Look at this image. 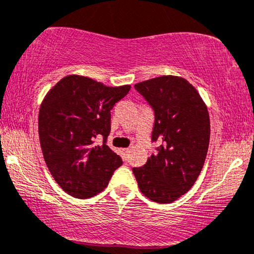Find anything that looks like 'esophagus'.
Wrapping results in <instances>:
<instances>
[{
	"instance_id": "obj_1",
	"label": "esophagus",
	"mask_w": 254,
	"mask_h": 254,
	"mask_svg": "<svg viewBox=\"0 0 254 254\" xmlns=\"http://www.w3.org/2000/svg\"><path fill=\"white\" fill-rule=\"evenodd\" d=\"M129 149H122V153H124V157L126 159L128 157V155H129Z\"/></svg>"
}]
</instances>
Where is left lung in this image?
Instances as JSON below:
<instances>
[{"label":"left lung","instance_id":"obj_1","mask_svg":"<svg viewBox=\"0 0 254 254\" xmlns=\"http://www.w3.org/2000/svg\"><path fill=\"white\" fill-rule=\"evenodd\" d=\"M134 89L155 113V152L133 168L142 194L156 203H172L194 185L210 141L207 108L189 81L163 75L139 82Z\"/></svg>","mask_w":254,"mask_h":254}]
</instances>
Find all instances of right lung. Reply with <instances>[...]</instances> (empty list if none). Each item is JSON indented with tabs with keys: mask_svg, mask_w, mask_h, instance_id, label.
Instances as JSON below:
<instances>
[{
	"mask_svg": "<svg viewBox=\"0 0 254 254\" xmlns=\"http://www.w3.org/2000/svg\"><path fill=\"white\" fill-rule=\"evenodd\" d=\"M130 86L108 87L80 75L61 79L45 96L38 132L48 169L62 190L91 198L108 186L122 159L107 145L110 110ZM102 138L98 145L95 139Z\"/></svg>",
	"mask_w": 254,
	"mask_h": 254,
	"instance_id": "right-lung-1",
	"label": "right lung"
}]
</instances>
